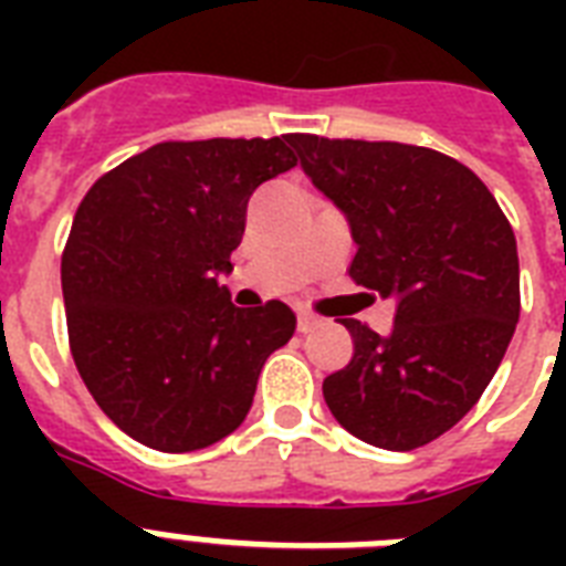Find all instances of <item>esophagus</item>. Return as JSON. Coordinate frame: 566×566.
Here are the masks:
<instances>
[{"mask_svg":"<svg viewBox=\"0 0 566 566\" xmlns=\"http://www.w3.org/2000/svg\"><path fill=\"white\" fill-rule=\"evenodd\" d=\"M323 326V319L314 317V314H308V311H300V317H296V328H300L302 335H308V332H314V328Z\"/></svg>","mask_w":566,"mask_h":566,"instance_id":"esophagus-1","label":"esophagus"}]
</instances>
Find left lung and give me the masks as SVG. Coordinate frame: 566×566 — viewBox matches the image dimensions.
I'll use <instances>...</instances> for the list:
<instances>
[{
  "instance_id": "1",
  "label": "left lung",
  "mask_w": 566,
  "mask_h": 566,
  "mask_svg": "<svg viewBox=\"0 0 566 566\" xmlns=\"http://www.w3.org/2000/svg\"><path fill=\"white\" fill-rule=\"evenodd\" d=\"M305 176L349 222L355 282L394 296L390 335L340 319L353 361L323 381L328 411L364 443L426 447L491 385L520 319L511 222L484 181L426 146L293 135Z\"/></svg>"
}]
</instances>
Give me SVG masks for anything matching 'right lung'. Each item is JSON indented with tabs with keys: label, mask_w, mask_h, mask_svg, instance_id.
<instances>
[{
	"label": "right lung",
	"mask_w": 566,
	"mask_h": 566,
	"mask_svg": "<svg viewBox=\"0 0 566 566\" xmlns=\"http://www.w3.org/2000/svg\"><path fill=\"white\" fill-rule=\"evenodd\" d=\"M293 135L172 140L105 172L78 205L61 291L78 376L144 447L193 452L247 420L258 376L293 337L273 300L234 308L231 252L258 185L296 167Z\"/></svg>",
	"instance_id": "right-lung-1"
}]
</instances>
